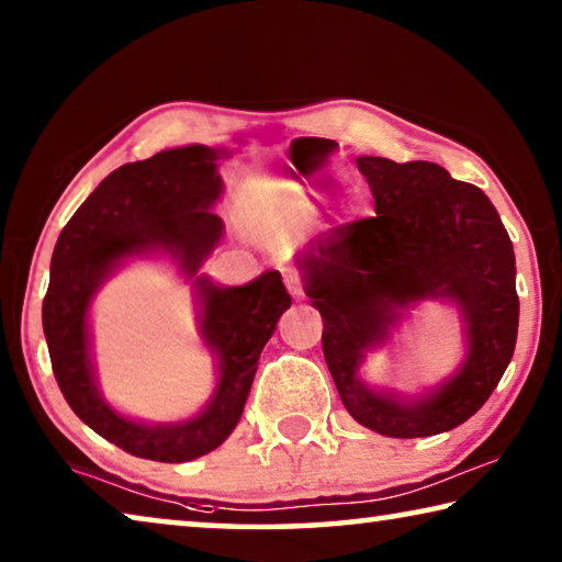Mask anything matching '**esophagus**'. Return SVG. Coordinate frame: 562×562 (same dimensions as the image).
<instances>
[{
  "mask_svg": "<svg viewBox=\"0 0 562 562\" xmlns=\"http://www.w3.org/2000/svg\"><path fill=\"white\" fill-rule=\"evenodd\" d=\"M282 280H284V288H288V292L295 300H300L302 295H305V290H302V278L297 274V270H292V267H288V270H282Z\"/></svg>",
  "mask_w": 562,
  "mask_h": 562,
  "instance_id": "34e87169",
  "label": "esophagus"
}]
</instances>
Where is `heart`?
Instances as JSON below:
<instances>
[{"label": "heart", "instance_id": "1", "mask_svg": "<svg viewBox=\"0 0 562 562\" xmlns=\"http://www.w3.org/2000/svg\"><path fill=\"white\" fill-rule=\"evenodd\" d=\"M249 194H252L255 200L274 202V204H282V207H295V210L310 207V192L305 187L280 175L252 180V184H249Z\"/></svg>", "mask_w": 562, "mask_h": 562}]
</instances>
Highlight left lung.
<instances>
[{"label":"left lung","mask_w":562,"mask_h":562,"mask_svg":"<svg viewBox=\"0 0 562 562\" xmlns=\"http://www.w3.org/2000/svg\"><path fill=\"white\" fill-rule=\"evenodd\" d=\"M375 217L340 227L297 260L323 315V352L355 420L387 438H427L473 417L497 387L518 340L515 252L501 215L475 184L435 162L358 157ZM456 301L469 355L450 381L415 404L378 394L357 378L363 350L389 336L400 306Z\"/></svg>","instance_id":"obj_1"}]
</instances>
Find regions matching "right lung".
<instances>
[{"instance_id":"add662e5","label":"right lung","mask_w":562,"mask_h":562,"mask_svg":"<svg viewBox=\"0 0 562 562\" xmlns=\"http://www.w3.org/2000/svg\"><path fill=\"white\" fill-rule=\"evenodd\" d=\"M222 157H229L227 149L190 145L122 165L82 202L52 252L42 327L57 385L79 420L135 458L187 462L225 442L245 409L262 347L292 305L274 270L243 288H220L200 274L201 331L221 370L209 407L192 422L145 426L120 416L99 395L88 358V302L130 256L169 254L186 277L198 274L225 229L212 212L222 194Z\"/></svg>"}]
</instances>
